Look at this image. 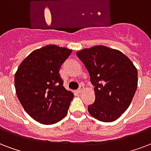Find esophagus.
Listing matches in <instances>:
<instances>
[{"label": "esophagus", "mask_w": 151, "mask_h": 151, "mask_svg": "<svg viewBox=\"0 0 151 151\" xmlns=\"http://www.w3.org/2000/svg\"><path fill=\"white\" fill-rule=\"evenodd\" d=\"M83 89H84V86H82V85H81V86H80L79 88L78 89V93H81V92L83 91Z\"/></svg>", "instance_id": "obj_1"}]
</instances>
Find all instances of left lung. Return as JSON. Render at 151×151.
I'll return each instance as SVG.
<instances>
[{"mask_svg":"<svg viewBox=\"0 0 151 151\" xmlns=\"http://www.w3.org/2000/svg\"><path fill=\"white\" fill-rule=\"evenodd\" d=\"M76 55L94 86L95 101L88 106V112L100 121H115L132 103L138 86L137 69L119 50L104 46L83 49Z\"/></svg>","mask_w":151,"mask_h":151,"instance_id":"1","label":"left lung"}]
</instances>
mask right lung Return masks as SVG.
Returning a JSON list of instances; mask_svg holds the SVG:
<instances>
[{"label": "right lung", "mask_w": 151, "mask_h": 151, "mask_svg": "<svg viewBox=\"0 0 151 151\" xmlns=\"http://www.w3.org/2000/svg\"><path fill=\"white\" fill-rule=\"evenodd\" d=\"M71 52L56 45L45 46L31 53L15 73L19 102L41 124H55L67 114L73 93L63 86L59 70Z\"/></svg>", "instance_id": "right-lung-1"}]
</instances>
